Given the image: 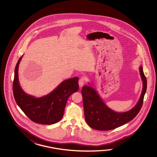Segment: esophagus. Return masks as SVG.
I'll return each mask as SVG.
<instances>
[{
    "mask_svg": "<svg viewBox=\"0 0 157 157\" xmlns=\"http://www.w3.org/2000/svg\"><path fill=\"white\" fill-rule=\"evenodd\" d=\"M85 81H86L85 77H82L81 78H80V80L78 81V84H79L80 88H81V87H82V86L84 85V83H85Z\"/></svg>",
    "mask_w": 157,
    "mask_h": 157,
    "instance_id": "1",
    "label": "esophagus"
}]
</instances>
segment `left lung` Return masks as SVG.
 Wrapping results in <instances>:
<instances>
[{"label": "left lung", "mask_w": 157, "mask_h": 157, "mask_svg": "<svg viewBox=\"0 0 157 157\" xmlns=\"http://www.w3.org/2000/svg\"><path fill=\"white\" fill-rule=\"evenodd\" d=\"M143 81V90L136 105L125 112H117L111 109L104 103L95 89L90 86H84L81 93L83 98L85 120L88 125L97 130L108 131L120 127L132 120L139 113L143 104L144 97L147 88V78L143 67L139 68Z\"/></svg>", "instance_id": "1"}]
</instances>
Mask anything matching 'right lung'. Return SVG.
Masks as SVG:
<instances>
[{
	"label": "right lung",
	"mask_w": 157,
	"mask_h": 157,
	"mask_svg": "<svg viewBox=\"0 0 157 157\" xmlns=\"http://www.w3.org/2000/svg\"><path fill=\"white\" fill-rule=\"evenodd\" d=\"M22 56L15 67L13 92L18 105L30 120L37 124H52L62 119L68 98L78 90V78L64 80L51 93L40 98L28 95L22 89L18 80V66Z\"/></svg>",
	"instance_id": "add662e5"
}]
</instances>
